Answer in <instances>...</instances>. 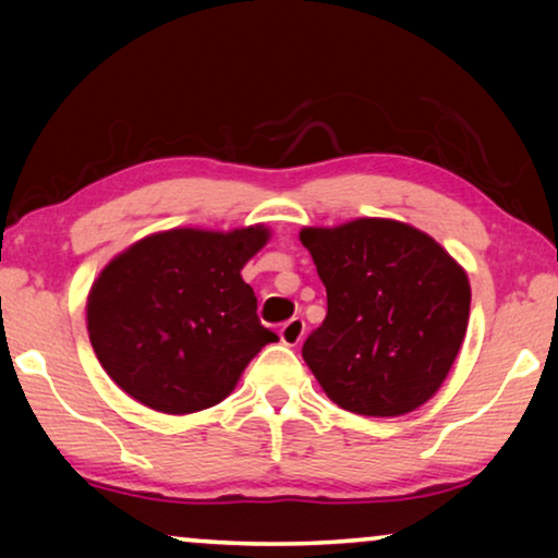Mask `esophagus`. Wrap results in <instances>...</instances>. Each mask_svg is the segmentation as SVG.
I'll return each mask as SVG.
<instances>
[{
  "label": "esophagus",
  "mask_w": 558,
  "mask_h": 558,
  "mask_svg": "<svg viewBox=\"0 0 558 558\" xmlns=\"http://www.w3.org/2000/svg\"><path fill=\"white\" fill-rule=\"evenodd\" d=\"M304 330H307V325H304V319H302V317H292V319H289V323L281 325L279 338H281V342H284V345L294 348V345H300V342H302Z\"/></svg>",
  "instance_id": "1"
}]
</instances>
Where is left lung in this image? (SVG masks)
Instances as JSON below:
<instances>
[{"instance_id":"obj_1","label":"left lung","mask_w":558,"mask_h":558,"mask_svg":"<svg viewBox=\"0 0 558 558\" xmlns=\"http://www.w3.org/2000/svg\"><path fill=\"white\" fill-rule=\"evenodd\" d=\"M327 317L302 357L340 409L401 416L432 399L470 319L468 274L432 235L388 218L302 228Z\"/></svg>"}]
</instances>
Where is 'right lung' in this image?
Returning a JSON list of instances; mask_svg holds the SVG:
<instances>
[{
    "instance_id": "add662e5",
    "label": "right lung",
    "mask_w": 558,
    "mask_h": 558,
    "mask_svg": "<svg viewBox=\"0 0 558 558\" xmlns=\"http://www.w3.org/2000/svg\"><path fill=\"white\" fill-rule=\"evenodd\" d=\"M269 228H172L113 256L88 292V338L121 391L162 414L216 407L266 342L241 277Z\"/></svg>"
}]
</instances>
